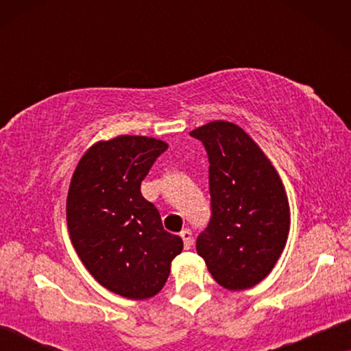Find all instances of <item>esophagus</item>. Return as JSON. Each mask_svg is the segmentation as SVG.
<instances>
[{"label": "esophagus", "mask_w": 351, "mask_h": 351, "mask_svg": "<svg viewBox=\"0 0 351 351\" xmlns=\"http://www.w3.org/2000/svg\"><path fill=\"white\" fill-rule=\"evenodd\" d=\"M180 238H182V241H184V247L185 249H190L191 244H193V237H191V232H190L189 228L182 230Z\"/></svg>", "instance_id": "1"}]
</instances>
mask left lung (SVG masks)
Wrapping results in <instances>:
<instances>
[{"instance_id":"left-lung-1","label":"left lung","mask_w":351,"mask_h":351,"mask_svg":"<svg viewBox=\"0 0 351 351\" xmlns=\"http://www.w3.org/2000/svg\"><path fill=\"white\" fill-rule=\"evenodd\" d=\"M209 160L210 220L196 239L214 280L230 291L261 282L285 249L289 204L280 176L237 124L213 121L190 132Z\"/></svg>"}]
</instances>
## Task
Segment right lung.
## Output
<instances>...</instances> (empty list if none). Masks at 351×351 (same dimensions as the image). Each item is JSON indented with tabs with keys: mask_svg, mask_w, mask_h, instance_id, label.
Masks as SVG:
<instances>
[{
	"mask_svg": "<svg viewBox=\"0 0 351 351\" xmlns=\"http://www.w3.org/2000/svg\"><path fill=\"white\" fill-rule=\"evenodd\" d=\"M166 150L167 143L142 136L99 142L70 182L66 223L73 247L100 285L128 299L158 294L184 247L141 193L142 180Z\"/></svg>",
	"mask_w": 351,
	"mask_h": 351,
	"instance_id": "right-lung-1",
	"label": "right lung"
}]
</instances>
